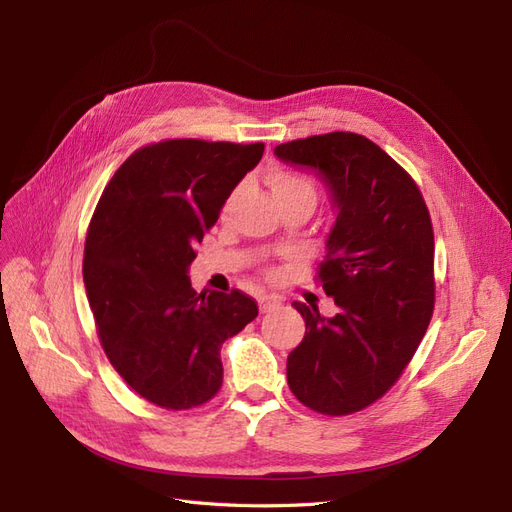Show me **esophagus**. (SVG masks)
<instances>
[{"mask_svg":"<svg viewBox=\"0 0 512 512\" xmlns=\"http://www.w3.org/2000/svg\"><path fill=\"white\" fill-rule=\"evenodd\" d=\"M258 307H260L262 314H269V312H273V309L280 307V299H277L275 294H260Z\"/></svg>","mask_w":512,"mask_h":512,"instance_id":"esophagus-1","label":"esophagus"}]
</instances>
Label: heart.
<instances>
[{
    "instance_id": "b5f03b06",
    "label": "heart",
    "mask_w": 512,
    "mask_h": 512,
    "mask_svg": "<svg viewBox=\"0 0 512 512\" xmlns=\"http://www.w3.org/2000/svg\"><path fill=\"white\" fill-rule=\"evenodd\" d=\"M269 185H271L277 205H280L282 209L294 207V205H309V207L316 205L314 181L301 173H294V170H275V173H271V177H269ZM237 194H239V190H235L228 196L224 211H228L232 207Z\"/></svg>"
}]
</instances>
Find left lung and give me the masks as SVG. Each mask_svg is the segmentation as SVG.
<instances>
[{"label":"left lung","mask_w":512,"mask_h":512,"mask_svg":"<svg viewBox=\"0 0 512 512\" xmlns=\"http://www.w3.org/2000/svg\"><path fill=\"white\" fill-rule=\"evenodd\" d=\"M329 185L337 220L316 280L339 312L294 301L305 337L288 354V386L303 406L346 416L378 401L404 374L436 303L433 228L414 179L354 132L275 147Z\"/></svg>","instance_id":"1"}]
</instances>
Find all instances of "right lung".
Masks as SVG:
<instances>
[{
	"instance_id": "obj_1",
	"label": "right lung",
	"mask_w": 512,
	"mask_h": 512,
	"mask_svg": "<svg viewBox=\"0 0 512 512\" xmlns=\"http://www.w3.org/2000/svg\"><path fill=\"white\" fill-rule=\"evenodd\" d=\"M265 145L173 138L136 149L89 222L83 282L100 344L130 389L166 410L222 386L220 350L258 316L241 290L196 292L188 269Z\"/></svg>"
}]
</instances>
